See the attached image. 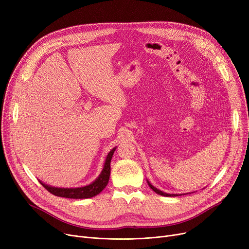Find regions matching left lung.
I'll return each mask as SVG.
<instances>
[{"label": "left lung", "mask_w": 249, "mask_h": 249, "mask_svg": "<svg viewBox=\"0 0 249 249\" xmlns=\"http://www.w3.org/2000/svg\"><path fill=\"white\" fill-rule=\"evenodd\" d=\"M147 182H148V186L150 187V189H152L156 194H159V195H160V196H164V197H177V196H178V195H177V194H166V193H163V192H161V191L156 189L155 187H153L148 180H147ZM179 196H180V195H179Z\"/></svg>", "instance_id": "8db88e82"}]
</instances>
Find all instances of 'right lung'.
<instances>
[{"label":"right lung","instance_id":"1","mask_svg":"<svg viewBox=\"0 0 249 249\" xmlns=\"http://www.w3.org/2000/svg\"><path fill=\"white\" fill-rule=\"evenodd\" d=\"M116 147L113 148L107 155L106 160H105V164L103 167V171L96 178L95 181L91 182V184L81 187V188H55V187H51L48 185H45L44 182L41 180L40 184L52 195L57 196V197H62V198H69V199H88L95 197L98 194H100L105 188H106L109 178H110V173H111V160L112 156L114 154Z\"/></svg>","mask_w":249,"mask_h":249}]
</instances>
